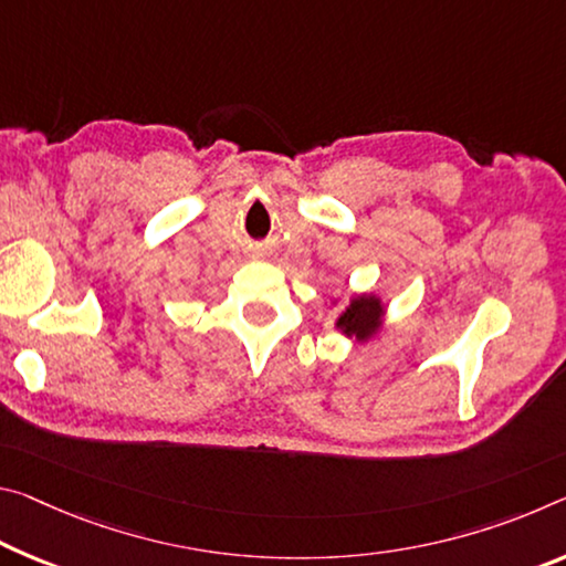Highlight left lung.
Listing matches in <instances>:
<instances>
[{"instance_id": "8db88e82", "label": "left lung", "mask_w": 566, "mask_h": 566, "mask_svg": "<svg viewBox=\"0 0 566 566\" xmlns=\"http://www.w3.org/2000/svg\"><path fill=\"white\" fill-rule=\"evenodd\" d=\"M332 304H337V300H332ZM385 315H388V307H385V302L378 294H353L343 312L337 315L335 329L347 339H355V343L365 345L380 335V329L385 327Z\"/></svg>"}]
</instances>
